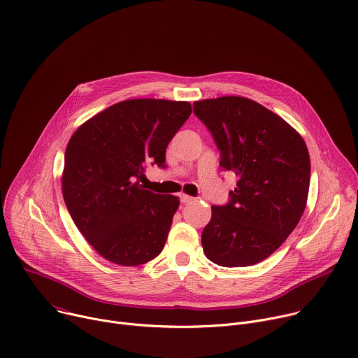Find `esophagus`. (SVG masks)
I'll return each mask as SVG.
<instances>
[{
    "instance_id": "obj_1",
    "label": "esophagus",
    "mask_w": 358,
    "mask_h": 358,
    "mask_svg": "<svg viewBox=\"0 0 358 358\" xmlns=\"http://www.w3.org/2000/svg\"><path fill=\"white\" fill-rule=\"evenodd\" d=\"M180 200H181V203H189V201H192L194 199L189 197V196H187V194H180Z\"/></svg>"
}]
</instances>
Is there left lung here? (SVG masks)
I'll return each mask as SVG.
<instances>
[{"label": "left lung", "mask_w": 358, "mask_h": 358, "mask_svg": "<svg viewBox=\"0 0 358 358\" xmlns=\"http://www.w3.org/2000/svg\"><path fill=\"white\" fill-rule=\"evenodd\" d=\"M220 150V166L237 188L213 206L204 227V254L221 267H245L270 257L296 229L307 204L310 155L294 128L244 96L194 103Z\"/></svg>", "instance_id": "obj_1"}]
</instances>
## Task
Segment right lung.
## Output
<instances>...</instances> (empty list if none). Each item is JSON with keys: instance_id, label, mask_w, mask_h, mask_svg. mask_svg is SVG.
I'll return each instance as SVG.
<instances>
[{"instance_id": "add662e5", "label": "right lung", "mask_w": 358, "mask_h": 358, "mask_svg": "<svg viewBox=\"0 0 358 358\" xmlns=\"http://www.w3.org/2000/svg\"><path fill=\"white\" fill-rule=\"evenodd\" d=\"M191 115L187 101L117 103L84 122L69 141L62 196L80 233L118 266H140L166 245L180 200L140 184Z\"/></svg>"}]
</instances>
